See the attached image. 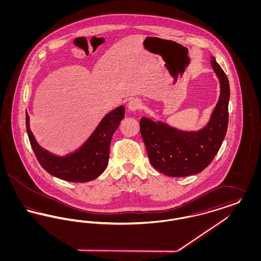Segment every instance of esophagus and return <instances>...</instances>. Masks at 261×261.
<instances>
[{"mask_svg":"<svg viewBox=\"0 0 261 261\" xmlns=\"http://www.w3.org/2000/svg\"><path fill=\"white\" fill-rule=\"evenodd\" d=\"M127 107H128V110L130 112H137V111H139L142 108V101L139 99H131L128 102Z\"/></svg>","mask_w":261,"mask_h":261,"instance_id":"obj_1","label":"esophagus"}]
</instances>
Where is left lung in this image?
<instances>
[{"instance_id": "left-lung-1", "label": "left lung", "mask_w": 261, "mask_h": 261, "mask_svg": "<svg viewBox=\"0 0 261 261\" xmlns=\"http://www.w3.org/2000/svg\"><path fill=\"white\" fill-rule=\"evenodd\" d=\"M212 68L219 79L220 96L207 124L198 131H183L162 121L141 118L140 131L151 165L169 177L201 172L220 149L228 127L230 86L228 78L213 57Z\"/></svg>"}]
</instances>
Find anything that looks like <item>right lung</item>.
Masks as SVG:
<instances>
[{"mask_svg":"<svg viewBox=\"0 0 261 261\" xmlns=\"http://www.w3.org/2000/svg\"><path fill=\"white\" fill-rule=\"evenodd\" d=\"M124 113L123 106L109 112L79 149L62 156L51 153L38 144L30 130L27 112L26 130L38 162L48 173L64 181L83 183L96 179L107 168L112 135L124 118Z\"/></svg>","mask_w":261,"mask_h":261,"instance_id":"right-lung-1","label":"right lung"}]
</instances>
